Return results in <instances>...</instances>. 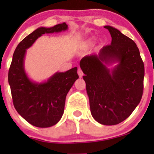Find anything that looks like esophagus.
<instances>
[{"instance_id":"obj_1","label":"esophagus","mask_w":154,"mask_h":154,"mask_svg":"<svg viewBox=\"0 0 154 154\" xmlns=\"http://www.w3.org/2000/svg\"><path fill=\"white\" fill-rule=\"evenodd\" d=\"M77 73H78L79 77H82V76L84 75V74H83V72L82 71V69H79L78 71H77Z\"/></svg>"}]
</instances>
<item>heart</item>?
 Listing matches in <instances>:
<instances>
[{
    "mask_svg": "<svg viewBox=\"0 0 154 154\" xmlns=\"http://www.w3.org/2000/svg\"><path fill=\"white\" fill-rule=\"evenodd\" d=\"M91 43V41H89V42H88V43Z\"/></svg>",
    "mask_w": 154,
    "mask_h": 154,
    "instance_id": "heart-1",
    "label": "heart"
}]
</instances>
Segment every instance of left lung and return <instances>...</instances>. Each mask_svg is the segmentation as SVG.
Returning a JSON list of instances; mask_svg holds the SVG:
<instances>
[{"label":"left lung","instance_id":"left-lung-1","mask_svg":"<svg viewBox=\"0 0 154 154\" xmlns=\"http://www.w3.org/2000/svg\"><path fill=\"white\" fill-rule=\"evenodd\" d=\"M104 27L111 34V45L83 57L79 66L92 116L101 125H114L130 116L140 101L145 70L135 42L113 26ZM114 63V68H107Z\"/></svg>","mask_w":154,"mask_h":154}]
</instances>
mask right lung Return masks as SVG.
<instances>
[{"label":"right lung","instance_id":"add662e5","mask_svg":"<svg viewBox=\"0 0 154 154\" xmlns=\"http://www.w3.org/2000/svg\"><path fill=\"white\" fill-rule=\"evenodd\" d=\"M68 29L65 22L53 27H39L24 38L15 49L8 71V83L16 110L33 126L49 128L57 124L64 111L66 96L79 78L77 67L65 72H56L43 82L32 81L24 69L26 49L44 34Z\"/></svg>","mask_w":154,"mask_h":154}]
</instances>
